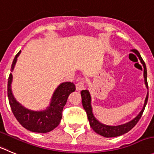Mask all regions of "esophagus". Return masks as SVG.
I'll return each instance as SVG.
<instances>
[{"instance_id":"1","label":"esophagus","mask_w":154,"mask_h":154,"mask_svg":"<svg viewBox=\"0 0 154 154\" xmlns=\"http://www.w3.org/2000/svg\"><path fill=\"white\" fill-rule=\"evenodd\" d=\"M84 81H79L76 84V89L77 91H80L84 89Z\"/></svg>"}]
</instances>
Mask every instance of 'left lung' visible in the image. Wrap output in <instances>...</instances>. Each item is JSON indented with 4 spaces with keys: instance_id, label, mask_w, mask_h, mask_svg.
I'll use <instances>...</instances> for the list:
<instances>
[{
    "instance_id": "obj_1",
    "label": "left lung",
    "mask_w": 154,
    "mask_h": 154,
    "mask_svg": "<svg viewBox=\"0 0 154 154\" xmlns=\"http://www.w3.org/2000/svg\"><path fill=\"white\" fill-rule=\"evenodd\" d=\"M131 51L135 53L138 57L139 60H140V63L142 64L143 67V78H144V84L146 86V89L148 90V85H147V80H146V64H145L144 61L142 59L141 56H140V53L137 51V50H131ZM81 98H82V104H83V107L85 109L86 112L87 114V117H88V120L90 122V127L93 128L96 133L99 134L100 135L103 136L105 137H117V136L122 135L124 134L127 133L129 131L131 130L134 126L136 125L138 121L140 120V117L142 116L143 111H144L145 106H146V103H147V100H148V92L146 94V97L145 98L144 104H143V109L141 111L139 112V114L136 116L134 119L131 120L128 122H126L125 124L119 125H107L103 123L100 122V121L97 120L95 118L93 112V108L91 106V96L89 92V90H82L81 91Z\"/></svg>"
}]
</instances>
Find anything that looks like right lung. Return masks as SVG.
I'll list each match as a JSON object with an SVG mask.
<instances>
[{
  "mask_svg": "<svg viewBox=\"0 0 154 154\" xmlns=\"http://www.w3.org/2000/svg\"><path fill=\"white\" fill-rule=\"evenodd\" d=\"M20 53L21 51H20L14 57L11 65V71L14 70L17 57ZM12 81L13 75L10 74L8 84V96L11 110L23 127L30 131L37 133L49 132L59 125L62 118L63 108L67 103L69 95L76 90L75 85L73 83H61L53 93L49 106L45 109L35 111L26 108L16 100L11 89Z\"/></svg>",
  "mask_w": 154,
  "mask_h": 154,
  "instance_id": "right-lung-1",
  "label": "right lung"
}]
</instances>
